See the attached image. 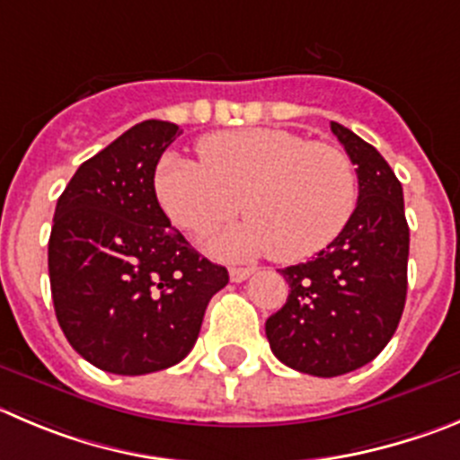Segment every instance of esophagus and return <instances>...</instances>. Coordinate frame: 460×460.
<instances>
[{
	"instance_id": "34e87169",
	"label": "esophagus",
	"mask_w": 460,
	"mask_h": 460,
	"mask_svg": "<svg viewBox=\"0 0 460 460\" xmlns=\"http://www.w3.org/2000/svg\"><path fill=\"white\" fill-rule=\"evenodd\" d=\"M252 272H254V270H250V268H231L229 270V279L234 283H240V281H244V279L250 277Z\"/></svg>"
}]
</instances>
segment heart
Listing matches in <instances>:
<instances>
[{
	"label": "heart",
	"mask_w": 460,
	"mask_h": 460,
	"mask_svg": "<svg viewBox=\"0 0 460 460\" xmlns=\"http://www.w3.org/2000/svg\"><path fill=\"white\" fill-rule=\"evenodd\" d=\"M199 163L167 154L154 190L179 229L206 235L244 210L250 220L210 240L222 259L270 254L281 263L311 259L342 234L358 199L351 158L329 143L286 128L210 133Z\"/></svg>",
	"instance_id": "heart-1"
}]
</instances>
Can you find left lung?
Masks as SVG:
<instances>
[{
	"label": "left lung",
	"mask_w": 460,
	"mask_h": 460,
	"mask_svg": "<svg viewBox=\"0 0 460 460\" xmlns=\"http://www.w3.org/2000/svg\"><path fill=\"white\" fill-rule=\"evenodd\" d=\"M332 131L356 165L358 201L327 250L281 270L288 299L265 322L274 356L313 376H341L376 358L397 329L409 288L402 183L370 143L338 122Z\"/></svg>",
	"instance_id": "obj_1"
}]
</instances>
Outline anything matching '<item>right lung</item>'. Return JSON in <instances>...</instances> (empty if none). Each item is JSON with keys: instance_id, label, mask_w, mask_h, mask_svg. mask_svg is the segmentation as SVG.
Segmentation results:
<instances>
[{"instance_id": "obj_1", "label": "right lung", "mask_w": 460, "mask_h": 460, "mask_svg": "<svg viewBox=\"0 0 460 460\" xmlns=\"http://www.w3.org/2000/svg\"><path fill=\"white\" fill-rule=\"evenodd\" d=\"M181 128L145 119L81 163L49 235L56 320L88 363L124 376L177 366L229 272L190 247L154 190Z\"/></svg>"}]
</instances>
